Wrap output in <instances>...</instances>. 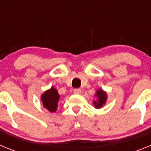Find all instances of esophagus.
Returning a JSON list of instances; mask_svg holds the SVG:
<instances>
[{
  "label": "esophagus",
  "instance_id": "obj_1",
  "mask_svg": "<svg viewBox=\"0 0 151 151\" xmlns=\"http://www.w3.org/2000/svg\"><path fill=\"white\" fill-rule=\"evenodd\" d=\"M73 92H74L76 94H81L82 91H81V89L80 88H76V89H74Z\"/></svg>",
  "mask_w": 151,
  "mask_h": 151
}]
</instances>
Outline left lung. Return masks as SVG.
<instances>
[{"label":"left lung","mask_w":151,"mask_h":151,"mask_svg":"<svg viewBox=\"0 0 151 151\" xmlns=\"http://www.w3.org/2000/svg\"><path fill=\"white\" fill-rule=\"evenodd\" d=\"M94 96L97 97V100L93 101L94 106L97 108V109L102 108L104 105H105L106 100H107V94H106V92L104 91L103 89H98V90L96 91Z\"/></svg>","instance_id":"obj_1"}]
</instances>
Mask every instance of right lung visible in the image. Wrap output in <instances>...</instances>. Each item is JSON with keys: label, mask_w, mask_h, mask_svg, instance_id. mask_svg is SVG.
Returning a JSON list of instances; mask_svg holds the SVG:
<instances>
[{"label": "right lung", "mask_w": 151, "mask_h": 151, "mask_svg": "<svg viewBox=\"0 0 151 151\" xmlns=\"http://www.w3.org/2000/svg\"><path fill=\"white\" fill-rule=\"evenodd\" d=\"M59 101L60 94L57 89L54 87L45 91L41 96V101L44 107L51 113H55L57 111Z\"/></svg>", "instance_id": "obj_1"}]
</instances>
